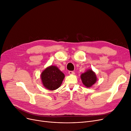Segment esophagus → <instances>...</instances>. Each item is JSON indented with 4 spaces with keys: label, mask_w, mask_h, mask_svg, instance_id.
<instances>
[{
    "label": "esophagus",
    "mask_w": 131,
    "mask_h": 131,
    "mask_svg": "<svg viewBox=\"0 0 131 131\" xmlns=\"http://www.w3.org/2000/svg\"><path fill=\"white\" fill-rule=\"evenodd\" d=\"M69 73L70 74H74V72L73 71H69Z\"/></svg>",
    "instance_id": "34e87169"
}]
</instances>
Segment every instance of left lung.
Instances as JSON below:
<instances>
[{"instance_id": "left-lung-1", "label": "left lung", "mask_w": 131, "mask_h": 131, "mask_svg": "<svg viewBox=\"0 0 131 131\" xmlns=\"http://www.w3.org/2000/svg\"><path fill=\"white\" fill-rule=\"evenodd\" d=\"M81 79L85 86L90 88L96 82V77L92 70H89L81 75Z\"/></svg>"}]
</instances>
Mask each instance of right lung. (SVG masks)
<instances>
[{"mask_svg":"<svg viewBox=\"0 0 131 131\" xmlns=\"http://www.w3.org/2000/svg\"><path fill=\"white\" fill-rule=\"evenodd\" d=\"M64 77V74L55 66L48 67L41 74L43 85L49 90H54L59 88Z\"/></svg>","mask_w":131,"mask_h":131,"instance_id":"obj_1","label":"right lung"}]
</instances>
